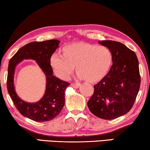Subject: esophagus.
Returning <instances> with one entry per match:
<instances>
[{
	"instance_id": "34e87169",
	"label": "esophagus",
	"mask_w": 150,
	"mask_h": 150,
	"mask_svg": "<svg viewBox=\"0 0 150 150\" xmlns=\"http://www.w3.org/2000/svg\"><path fill=\"white\" fill-rule=\"evenodd\" d=\"M71 86L74 88H78L80 86V83H72L71 84Z\"/></svg>"
}]
</instances>
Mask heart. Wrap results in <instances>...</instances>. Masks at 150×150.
Instances as JSON below:
<instances>
[{
    "mask_svg": "<svg viewBox=\"0 0 150 150\" xmlns=\"http://www.w3.org/2000/svg\"><path fill=\"white\" fill-rule=\"evenodd\" d=\"M62 53V56L53 54L50 58L54 73L62 80H67L75 67L79 78L97 83L108 75L112 64V52L105 46L75 42L64 46Z\"/></svg>",
    "mask_w": 150,
    "mask_h": 150,
    "instance_id": "1",
    "label": "heart"
}]
</instances>
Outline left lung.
Wrapping results in <instances>:
<instances>
[{"label":"left lung","instance_id":"obj_1","mask_svg":"<svg viewBox=\"0 0 150 150\" xmlns=\"http://www.w3.org/2000/svg\"><path fill=\"white\" fill-rule=\"evenodd\" d=\"M99 43L112 52L113 64L108 75L94 86L88 106L97 117L112 120L127 114L133 106L141 83L139 62L135 53L120 42Z\"/></svg>","mask_w":150,"mask_h":150}]
</instances>
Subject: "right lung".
<instances>
[{"instance_id":"right-lung-1","label":"right lung","mask_w":150,"mask_h":150,"mask_svg":"<svg viewBox=\"0 0 150 150\" xmlns=\"http://www.w3.org/2000/svg\"><path fill=\"white\" fill-rule=\"evenodd\" d=\"M59 43L57 40L30 42L21 47L8 63L6 81L8 94L18 111L24 117L35 121L45 122L54 119L61 112L65 102L64 93L70 83L55 77L50 64V58ZM23 59L36 61L46 75L45 93L38 102L34 103L23 101L15 92L13 80L15 67Z\"/></svg>"}]
</instances>
